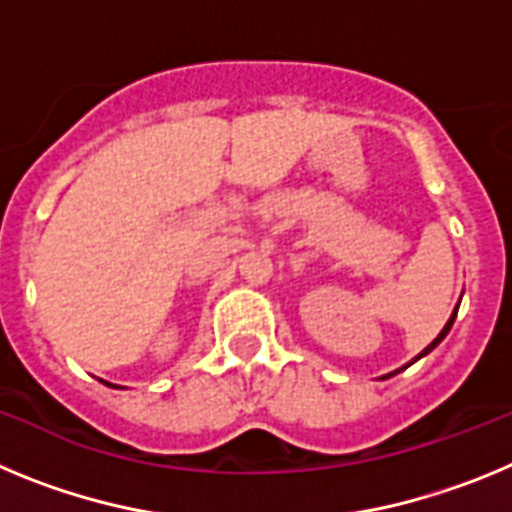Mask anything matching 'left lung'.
<instances>
[{
  "label": "left lung",
  "mask_w": 512,
  "mask_h": 512,
  "mask_svg": "<svg viewBox=\"0 0 512 512\" xmlns=\"http://www.w3.org/2000/svg\"><path fill=\"white\" fill-rule=\"evenodd\" d=\"M456 312H459V305H456V310H454V312H451V318H449V323L443 325V330H441V333H438V336H436V338H433V343H428V346H425V348H423V351H420V354H418V356H415V359H413V361H410V364H415V361H418V359H423V356H425V354H431L433 348H436V346H438V343H441V341H443V338H446V333H449V330H451V325H454V320H456ZM410 364H405V366H402V369H408V366H410ZM402 369H397V372H402ZM397 372H392V374H397ZM392 374H387V377H392ZM387 377H382V379H387Z\"/></svg>",
  "instance_id": "1"
}]
</instances>
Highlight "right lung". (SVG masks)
<instances>
[{
	"mask_svg": "<svg viewBox=\"0 0 512 512\" xmlns=\"http://www.w3.org/2000/svg\"><path fill=\"white\" fill-rule=\"evenodd\" d=\"M104 384H107V382H104ZM110 387H112V384H110Z\"/></svg>",
	"mask_w": 512,
	"mask_h": 512,
	"instance_id": "obj_1",
	"label": "right lung"
}]
</instances>
